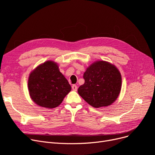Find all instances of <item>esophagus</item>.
Segmentation results:
<instances>
[{"instance_id": "obj_1", "label": "esophagus", "mask_w": 155, "mask_h": 155, "mask_svg": "<svg viewBox=\"0 0 155 155\" xmlns=\"http://www.w3.org/2000/svg\"><path fill=\"white\" fill-rule=\"evenodd\" d=\"M72 89L73 90H74V91H76L77 89H78V87H77V86H76V84H72Z\"/></svg>"}]
</instances>
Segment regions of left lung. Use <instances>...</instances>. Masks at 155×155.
Masks as SVG:
<instances>
[{
    "mask_svg": "<svg viewBox=\"0 0 155 155\" xmlns=\"http://www.w3.org/2000/svg\"><path fill=\"white\" fill-rule=\"evenodd\" d=\"M84 83L78 94L95 108L107 106L118 97L122 84L121 75L115 66L104 61L92 64L83 75Z\"/></svg>",
    "mask_w": 155,
    "mask_h": 155,
    "instance_id": "obj_1",
    "label": "left lung"
}]
</instances>
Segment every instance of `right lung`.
<instances>
[{
	"label": "right lung",
	"mask_w": 155,
	"mask_h": 155,
	"mask_svg": "<svg viewBox=\"0 0 155 155\" xmlns=\"http://www.w3.org/2000/svg\"><path fill=\"white\" fill-rule=\"evenodd\" d=\"M31 97L41 107L54 108L59 106L71 90L67 79L56 63L47 61L32 72L28 80Z\"/></svg>",
	"instance_id": "add662e5"
}]
</instances>
